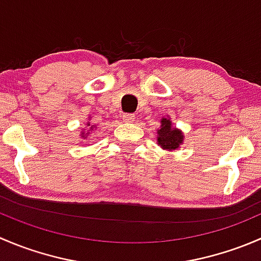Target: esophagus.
Wrapping results in <instances>:
<instances>
[{
	"label": "esophagus",
	"mask_w": 261,
	"mask_h": 261,
	"mask_svg": "<svg viewBox=\"0 0 261 261\" xmlns=\"http://www.w3.org/2000/svg\"><path fill=\"white\" fill-rule=\"evenodd\" d=\"M123 121H125V122H134V121H135V115L125 114L123 115Z\"/></svg>",
	"instance_id": "34e87169"
}]
</instances>
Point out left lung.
Returning a JSON list of instances; mask_svg holds the SVG:
<instances>
[{"label": "left lung", "instance_id": "1", "mask_svg": "<svg viewBox=\"0 0 261 261\" xmlns=\"http://www.w3.org/2000/svg\"><path fill=\"white\" fill-rule=\"evenodd\" d=\"M158 144L167 150L177 149L183 143V135L177 128H172V122L168 118L162 120V128L158 130Z\"/></svg>", "mask_w": 261, "mask_h": 261}]
</instances>
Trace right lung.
Wrapping results in <instances>:
<instances>
[{
	"label": "right lung",
	"mask_w": 261,
	"mask_h": 261,
	"mask_svg": "<svg viewBox=\"0 0 261 261\" xmlns=\"http://www.w3.org/2000/svg\"><path fill=\"white\" fill-rule=\"evenodd\" d=\"M87 136H88V134H86V136H84V138H87Z\"/></svg>",
	"instance_id": "obj_1"
}]
</instances>
